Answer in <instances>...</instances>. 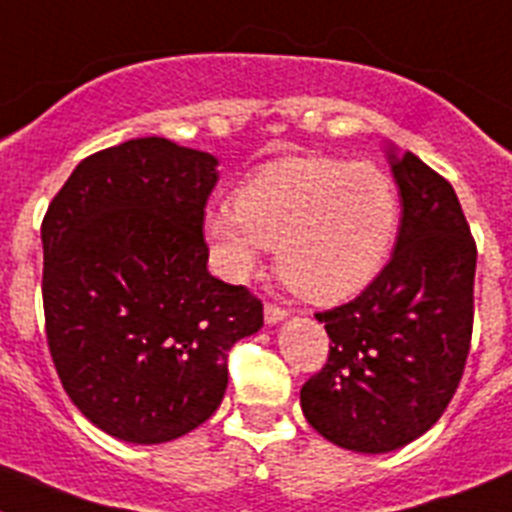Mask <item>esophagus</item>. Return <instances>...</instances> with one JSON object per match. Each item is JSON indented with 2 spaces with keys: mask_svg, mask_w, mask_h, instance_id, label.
Wrapping results in <instances>:
<instances>
[{
  "mask_svg": "<svg viewBox=\"0 0 512 512\" xmlns=\"http://www.w3.org/2000/svg\"><path fill=\"white\" fill-rule=\"evenodd\" d=\"M289 315V310L287 307H282V305H271V302H266V307H264V320L269 325H277V323H282L284 318H287Z\"/></svg>",
  "mask_w": 512,
  "mask_h": 512,
  "instance_id": "1",
  "label": "esophagus"
}]
</instances>
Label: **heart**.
Listing matches in <instances>:
<instances>
[{"instance_id":"obj_1","label":"heart","mask_w":512,"mask_h":512,"mask_svg":"<svg viewBox=\"0 0 512 512\" xmlns=\"http://www.w3.org/2000/svg\"><path fill=\"white\" fill-rule=\"evenodd\" d=\"M400 228V192L374 164L282 158L248 174L235 205L207 210L205 235L225 277L238 279L277 248L297 295L318 305L351 300L377 279Z\"/></svg>"}]
</instances>
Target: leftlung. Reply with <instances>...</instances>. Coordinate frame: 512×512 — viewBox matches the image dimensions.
<instances>
[{"label":"left lung","instance_id":"8db88e82","mask_svg":"<svg viewBox=\"0 0 512 512\" xmlns=\"http://www.w3.org/2000/svg\"><path fill=\"white\" fill-rule=\"evenodd\" d=\"M387 156L402 200L395 253L356 300L315 315L333 346L300 390L307 423L359 454L402 449L441 418L474 320L477 246L454 187L415 153Z\"/></svg>","mask_w":512,"mask_h":512}]
</instances>
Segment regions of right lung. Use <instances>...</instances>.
<instances>
[{"label": "right lung", "mask_w": 512, "mask_h": 512, "mask_svg": "<svg viewBox=\"0 0 512 512\" xmlns=\"http://www.w3.org/2000/svg\"><path fill=\"white\" fill-rule=\"evenodd\" d=\"M217 158L135 138L84 158L43 217L45 336L89 423L166 443L205 423L228 351L264 325L246 287L207 271L205 205Z\"/></svg>", "instance_id": "1"}]
</instances>
